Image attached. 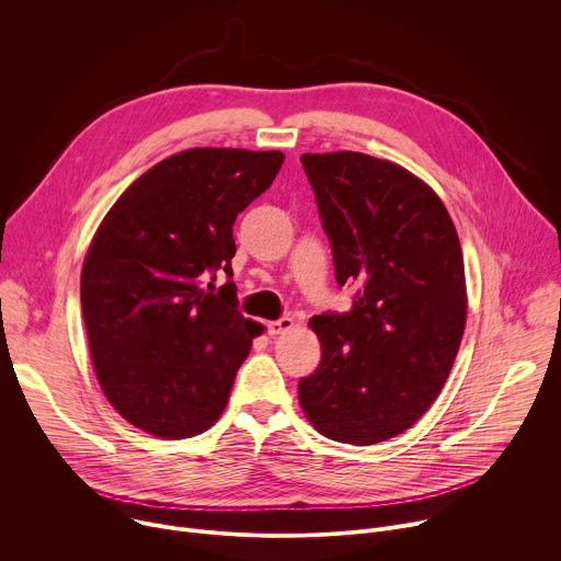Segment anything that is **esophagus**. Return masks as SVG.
<instances>
[{"mask_svg": "<svg viewBox=\"0 0 561 561\" xmlns=\"http://www.w3.org/2000/svg\"><path fill=\"white\" fill-rule=\"evenodd\" d=\"M293 327H295L293 317H279V319H275V322L268 324V335H271V337L284 335V333H288Z\"/></svg>", "mask_w": 561, "mask_h": 561, "instance_id": "1", "label": "esophagus"}]
</instances>
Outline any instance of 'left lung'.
<instances>
[{
  "instance_id": "obj_1",
  "label": "left lung",
  "mask_w": 561,
  "mask_h": 561,
  "mask_svg": "<svg viewBox=\"0 0 561 561\" xmlns=\"http://www.w3.org/2000/svg\"><path fill=\"white\" fill-rule=\"evenodd\" d=\"M348 312L310 319L322 362L299 404L329 439L377 444L439 394L466 324L459 237L442 199L407 169L364 152L301 154Z\"/></svg>"
}]
</instances>
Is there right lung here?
Masks as SVG:
<instances>
[{"instance_id":"add662e5","label":"right lung","mask_w":561,"mask_h":561,"mask_svg":"<svg viewBox=\"0 0 561 561\" xmlns=\"http://www.w3.org/2000/svg\"><path fill=\"white\" fill-rule=\"evenodd\" d=\"M279 150L191 148L113 204L82 268V314L100 386L133 426L182 439L221 415L264 329L237 310L232 224L275 180ZM209 286L206 287L205 284Z\"/></svg>"}]
</instances>
